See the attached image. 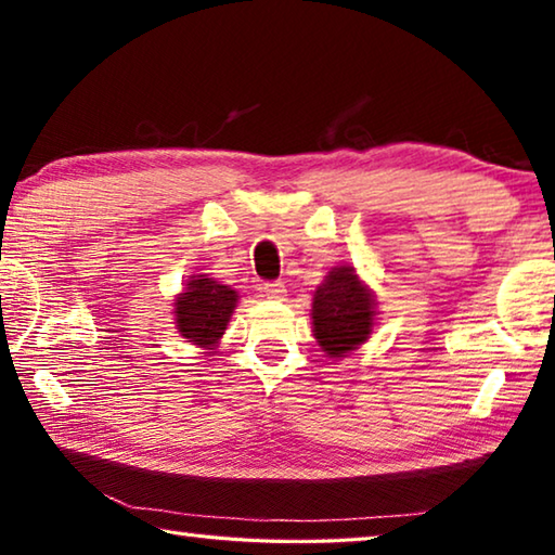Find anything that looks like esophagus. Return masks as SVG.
Returning a JSON list of instances; mask_svg holds the SVG:
<instances>
[{
    "label": "esophagus",
    "instance_id": "obj_1",
    "mask_svg": "<svg viewBox=\"0 0 555 555\" xmlns=\"http://www.w3.org/2000/svg\"><path fill=\"white\" fill-rule=\"evenodd\" d=\"M259 291H261V296H264V298H274V300H281L286 296L284 281H264V284L259 286Z\"/></svg>",
    "mask_w": 555,
    "mask_h": 555
}]
</instances>
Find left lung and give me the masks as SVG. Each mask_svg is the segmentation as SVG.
Instances as JSON below:
<instances>
[{
	"label": "left lung",
	"instance_id": "1",
	"mask_svg": "<svg viewBox=\"0 0 555 555\" xmlns=\"http://www.w3.org/2000/svg\"><path fill=\"white\" fill-rule=\"evenodd\" d=\"M313 333L323 352L343 357L372 333L374 304L352 267H337L313 296Z\"/></svg>",
	"mask_w": 555,
	"mask_h": 555
}]
</instances>
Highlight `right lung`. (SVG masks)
Segmentation results:
<instances>
[{
	"label": "right lung",
	"instance_id": "1",
	"mask_svg": "<svg viewBox=\"0 0 555 555\" xmlns=\"http://www.w3.org/2000/svg\"><path fill=\"white\" fill-rule=\"evenodd\" d=\"M237 304V291L212 279H191L185 294L176 298V323L188 343L208 347L220 340Z\"/></svg>",
	"mask_w": 555,
	"mask_h": 555
}]
</instances>
